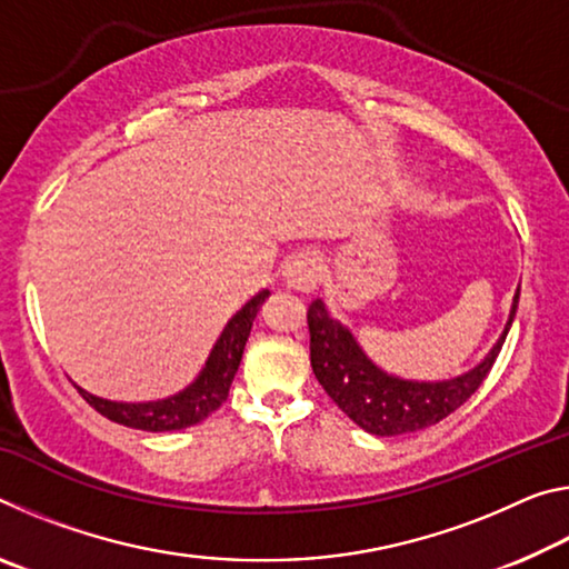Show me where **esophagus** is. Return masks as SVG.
<instances>
[{
  "label": "esophagus",
  "mask_w": 569,
  "mask_h": 569,
  "mask_svg": "<svg viewBox=\"0 0 569 569\" xmlns=\"http://www.w3.org/2000/svg\"><path fill=\"white\" fill-rule=\"evenodd\" d=\"M321 271H323L321 256L316 253V250H301V253H296L286 261L283 281L288 288H293V291L308 293L319 286Z\"/></svg>",
  "instance_id": "1"
}]
</instances>
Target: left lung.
<instances>
[{
  "label": "left lung",
  "mask_w": 569,
  "mask_h": 569,
  "mask_svg": "<svg viewBox=\"0 0 569 569\" xmlns=\"http://www.w3.org/2000/svg\"><path fill=\"white\" fill-rule=\"evenodd\" d=\"M517 303L519 288L509 306L505 331L499 333L497 343L477 366L451 379L417 381L397 377L373 363L349 326L333 319L323 298H316L308 306L313 373L326 393L336 401V407L356 427L373 437L411 435V431L427 429L431 423L447 419L481 387L502 351L509 329H512Z\"/></svg>",
  "instance_id": "1"
}]
</instances>
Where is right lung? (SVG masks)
<instances>
[{"mask_svg": "<svg viewBox=\"0 0 569 569\" xmlns=\"http://www.w3.org/2000/svg\"><path fill=\"white\" fill-rule=\"evenodd\" d=\"M268 296H271V291L263 288V291H258L250 301H246L240 311L233 313V319L226 323L223 333L218 336L213 349H210L203 369L178 393L152 401H110L94 397V393L84 391L82 387L77 389H80L90 407L98 409L110 421L122 423V427L142 431H178L192 427V423L210 417L228 399L230 383H233L240 359H243L250 326H253L258 308L263 306Z\"/></svg>", "mask_w": 569, "mask_h": 569, "instance_id": "obj_1", "label": "right lung"}]
</instances>
